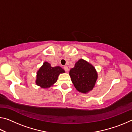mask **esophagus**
<instances>
[{
    "label": "esophagus",
    "mask_w": 132,
    "mask_h": 132,
    "mask_svg": "<svg viewBox=\"0 0 132 132\" xmlns=\"http://www.w3.org/2000/svg\"><path fill=\"white\" fill-rule=\"evenodd\" d=\"M63 69H64V70H65L66 71H67V72H68V71H69V68H68V67L67 66H64Z\"/></svg>",
    "instance_id": "esophagus-1"
}]
</instances>
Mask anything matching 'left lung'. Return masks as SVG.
<instances>
[{"label":"left lung","mask_w":132,"mask_h":132,"mask_svg":"<svg viewBox=\"0 0 132 132\" xmlns=\"http://www.w3.org/2000/svg\"><path fill=\"white\" fill-rule=\"evenodd\" d=\"M69 75L75 88L82 93L93 90L98 76L95 68L83 59H80L70 69Z\"/></svg>","instance_id":"8db88e82"}]
</instances>
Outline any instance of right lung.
I'll list each match as a JSON object with an SVG mask.
<instances>
[{"label": "right lung", "instance_id": "add662e5", "mask_svg": "<svg viewBox=\"0 0 132 132\" xmlns=\"http://www.w3.org/2000/svg\"><path fill=\"white\" fill-rule=\"evenodd\" d=\"M64 73V70L60 66L51 67L48 62H44L38 71L36 84L42 88H46L56 82L60 73Z\"/></svg>", "mask_w": 132, "mask_h": 132}]
</instances>
